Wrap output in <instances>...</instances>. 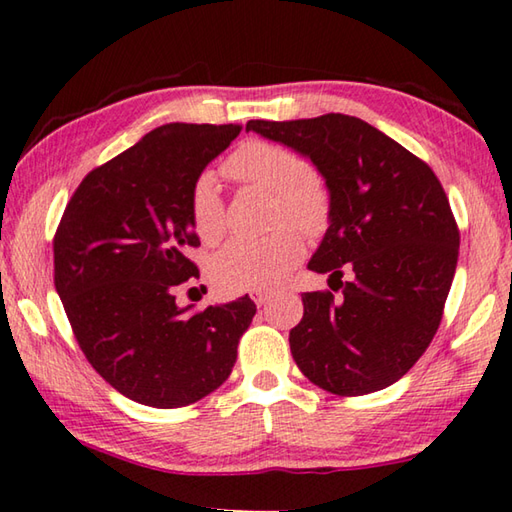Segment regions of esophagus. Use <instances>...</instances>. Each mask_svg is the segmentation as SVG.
Returning <instances> with one entry per match:
<instances>
[{"instance_id":"obj_1","label":"esophagus","mask_w":512,"mask_h":512,"mask_svg":"<svg viewBox=\"0 0 512 512\" xmlns=\"http://www.w3.org/2000/svg\"><path fill=\"white\" fill-rule=\"evenodd\" d=\"M253 300H255V305H257V307H264L266 302L271 300V296H268V293H262V291H259V293H255Z\"/></svg>"}]
</instances>
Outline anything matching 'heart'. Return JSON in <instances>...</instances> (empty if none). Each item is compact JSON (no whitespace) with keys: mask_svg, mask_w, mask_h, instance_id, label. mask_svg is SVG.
<instances>
[{"mask_svg":"<svg viewBox=\"0 0 512 512\" xmlns=\"http://www.w3.org/2000/svg\"><path fill=\"white\" fill-rule=\"evenodd\" d=\"M225 173L239 183L262 187L275 194V232L259 239H232L216 253L210 266L212 282L223 293L271 291L300 262L305 244L291 223L307 237H318L329 223V194L309 164L284 146L250 142L239 146L223 164ZM189 219L205 244H214L228 228L219 180L212 173L196 178L189 192Z\"/></svg>","mask_w":512,"mask_h":512,"instance_id":"b5f03b06","label":"heart"}]
</instances>
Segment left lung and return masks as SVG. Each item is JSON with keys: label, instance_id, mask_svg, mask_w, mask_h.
Listing matches in <instances>:
<instances>
[{"label": "left lung", "instance_id": "obj_1", "mask_svg": "<svg viewBox=\"0 0 512 512\" xmlns=\"http://www.w3.org/2000/svg\"><path fill=\"white\" fill-rule=\"evenodd\" d=\"M246 131L311 160L329 194L327 232L307 266L339 280L341 298L302 296L305 314L289 334L298 368L334 395L395 384L429 348L456 273L461 237L436 173L341 112L253 119Z\"/></svg>", "mask_w": 512, "mask_h": 512}]
</instances>
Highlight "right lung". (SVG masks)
Returning a JSON list of instances; mask_svg holds the SVG:
<instances>
[{
    "label": "right lung",
    "mask_w": 512,
    "mask_h": 512,
    "mask_svg": "<svg viewBox=\"0 0 512 512\" xmlns=\"http://www.w3.org/2000/svg\"><path fill=\"white\" fill-rule=\"evenodd\" d=\"M237 124H164L76 189L54 237V282L85 359L128 400L178 409L219 388L253 323L248 296L192 311L178 284L198 277L189 192Z\"/></svg>",
    "instance_id": "1"
}]
</instances>
